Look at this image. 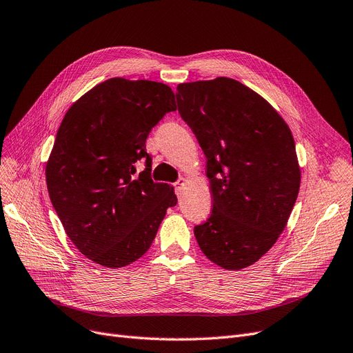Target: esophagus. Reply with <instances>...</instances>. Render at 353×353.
<instances>
[{"label": "esophagus", "mask_w": 353, "mask_h": 353, "mask_svg": "<svg viewBox=\"0 0 353 353\" xmlns=\"http://www.w3.org/2000/svg\"><path fill=\"white\" fill-rule=\"evenodd\" d=\"M185 183H186V179H185V177L179 179V180L176 181V183H174V186H176V190H177V192H180V190H181V188L185 186Z\"/></svg>", "instance_id": "obj_1"}]
</instances>
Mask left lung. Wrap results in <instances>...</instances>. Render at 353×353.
Returning a JSON list of instances; mask_svg holds the SVG:
<instances>
[{"instance_id": "1", "label": "left lung", "mask_w": 353, "mask_h": 353, "mask_svg": "<svg viewBox=\"0 0 353 353\" xmlns=\"http://www.w3.org/2000/svg\"><path fill=\"white\" fill-rule=\"evenodd\" d=\"M179 113L206 157L212 212L194 237L227 270L256 263L295 205L301 168L291 129L256 91L227 77L177 85Z\"/></svg>"}]
</instances>
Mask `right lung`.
Instances as JSON below:
<instances>
[{
    "label": "right lung",
    "mask_w": 353,
    "mask_h": 353,
    "mask_svg": "<svg viewBox=\"0 0 353 353\" xmlns=\"http://www.w3.org/2000/svg\"><path fill=\"white\" fill-rule=\"evenodd\" d=\"M163 83L110 78L65 113L46 161L52 205L72 244L91 262L123 268L151 247L174 188L151 180L145 142L163 116L176 110ZM139 159L146 170L136 174Z\"/></svg>",
    "instance_id": "1"
}]
</instances>
